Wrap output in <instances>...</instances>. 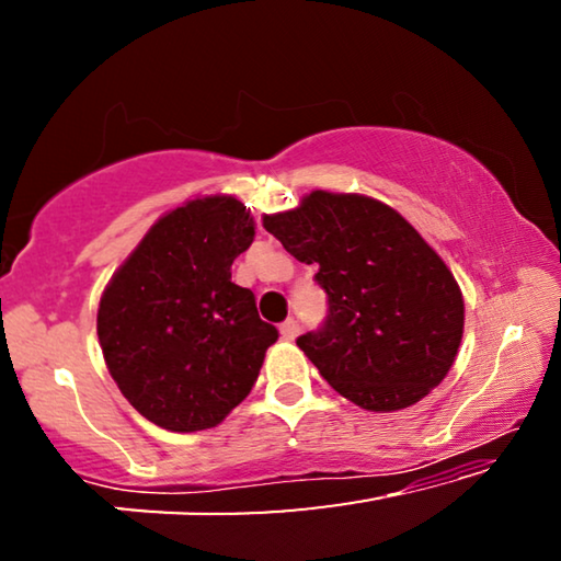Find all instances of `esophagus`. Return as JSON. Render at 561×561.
Returning a JSON list of instances; mask_svg holds the SVG:
<instances>
[{
    "label": "esophagus",
    "mask_w": 561,
    "mask_h": 561,
    "mask_svg": "<svg viewBox=\"0 0 561 561\" xmlns=\"http://www.w3.org/2000/svg\"><path fill=\"white\" fill-rule=\"evenodd\" d=\"M296 334H298V321L296 319H286L280 324V336L286 342H290V340H296Z\"/></svg>",
    "instance_id": "34e87169"
}]
</instances>
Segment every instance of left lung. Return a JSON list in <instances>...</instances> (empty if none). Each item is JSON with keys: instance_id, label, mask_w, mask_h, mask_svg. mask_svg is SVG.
<instances>
[{"instance_id": "8db88e82", "label": "left lung", "mask_w": 561, "mask_h": 561, "mask_svg": "<svg viewBox=\"0 0 561 561\" xmlns=\"http://www.w3.org/2000/svg\"><path fill=\"white\" fill-rule=\"evenodd\" d=\"M263 225L298 263L317 265L329 311L296 344L336 393L398 411L439 386L462 342V290L401 214L367 196L311 191Z\"/></svg>"}]
</instances>
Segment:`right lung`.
I'll use <instances>...</instances> for the list:
<instances>
[{"instance_id": "add662e5", "label": "right lung", "mask_w": 561, "mask_h": 561, "mask_svg": "<svg viewBox=\"0 0 561 561\" xmlns=\"http://www.w3.org/2000/svg\"><path fill=\"white\" fill-rule=\"evenodd\" d=\"M255 221L232 196L194 198L150 227L99 304L96 334L122 396L168 432L225 421L255 386L278 329L232 283Z\"/></svg>"}]
</instances>
